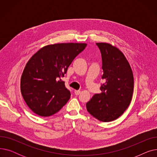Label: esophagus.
I'll list each match as a JSON object with an SVG mask.
<instances>
[{
  "label": "esophagus",
  "instance_id": "1",
  "mask_svg": "<svg viewBox=\"0 0 157 157\" xmlns=\"http://www.w3.org/2000/svg\"><path fill=\"white\" fill-rule=\"evenodd\" d=\"M74 94H75V95H78L81 94V91L80 90H75V91H74Z\"/></svg>",
  "mask_w": 157,
  "mask_h": 157
}]
</instances>
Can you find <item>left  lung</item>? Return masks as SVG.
<instances>
[{
    "label": "left lung",
    "instance_id": "obj_1",
    "mask_svg": "<svg viewBox=\"0 0 157 157\" xmlns=\"http://www.w3.org/2000/svg\"><path fill=\"white\" fill-rule=\"evenodd\" d=\"M102 56L104 83L101 94L86 103L88 112L103 122L117 119L129 105L134 91V76L129 63L119 49L108 43H96Z\"/></svg>",
    "mask_w": 157,
    "mask_h": 157
}]
</instances>
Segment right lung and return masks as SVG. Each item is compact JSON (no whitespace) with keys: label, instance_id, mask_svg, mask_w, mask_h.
Segmentation results:
<instances>
[{"label":"right lung","instance_id":"right-lung-1","mask_svg":"<svg viewBox=\"0 0 157 157\" xmlns=\"http://www.w3.org/2000/svg\"><path fill=\"white\" fill-rule=\"evenodd\" d=\"M85 43L46 46L27 62L21 78V92L29 108L40 117H49L67 102L71 92L61 79Z\"/></svg>","mask_w":157,"mask_h":157}]
</instances>
